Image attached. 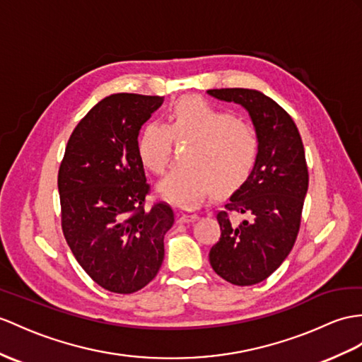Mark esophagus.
Wrapping results in <instances>:
<instances>
[{"label":"esophagus","mask_w":362,"mask_h":362,"mask_svg":"<svg viewBox=\"0 0 362 362\" xmlns=\"http://www.w3.org/2000/svg\"><path fill=\"white\" fill-rule=\"evenodd\" d=\"M198 219V214H193V211H180L178 214V223H192Z\"/></svg>","instance_id":"1"}]
</instances>
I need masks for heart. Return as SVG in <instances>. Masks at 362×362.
Listing matches in <instances>:
<instances>
[{"label":"heart","mask_w":362,"mask_h":362,"mask_svg":"<svg viewBox=\"0 0 362 362\" xmlns=\"http://www.w3.org/2000/svg\"><path fill=\"white\" fill-rule=\"evenodd\" d=\"M187 143L182 164L165 176L158 192L181 209H195L209 193L236 190L252 175L259 155V138L249 122L199 96H184L167 113V126L148 121L136 138L144 169L161 175L173 144Z\"/></svg>","instance_id":"obj_1"}]
</instances>
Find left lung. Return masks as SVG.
I'll list each match as a JSON object with an SVG mask.
<instances>
[{"instance_id":"1","label":"left lung","mask_w":362,"mask_h":362,"mask_svg":"<svg viewBox=\"0 0 362 362\" xmlns=\"http://www.w3.org/2000/svg\"><path fill=\"white\" fill-rule=\"evenodd\" d=\"M207 92L218 100L241 104L259 138L252 175L216 214L221 236L211 245L209 261L230 284H258L287 258L301 226L308 187L303 139L292 117L258 90ZM235 214L246 218L236 222Z\"/></svg>"}]
</instances>
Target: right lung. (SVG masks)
<instances>
[{"mask_svg": "<svg viewBox=\"0 0 362 362\" xmlns=\"http://www.w3.org/2000/svg\"><path fill=\"white\" fill-rule=\"evenodd\" d=\"M163 96L115 93L87 112L70 135L58 170L61 227L79 266L113 293H135L156 276L164 235L175 223L151 193L136 153L141 126Z\"/></svg>", "mask_w": 362, "mask_h": 362, "instance_id": "right-lung-1", "label": "right lung"}]
</instances>
